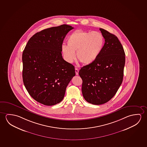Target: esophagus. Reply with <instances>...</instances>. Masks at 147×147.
Returning <instances> with one entry per match:
<instances>
[{
  "label": "esophagus",
  "instance_id": "34e87169",
  "mask_svg": "<svg viewBox=\"0 0 147 147\" xmlns=\"http://www.w3.org/2000/svg\"><path fill=\"white\" fill-rule=\"evenodd\" d=\"M78 72H79L78 69H77V68H75V73H76V75L78 74Z\"/></svg>",
  "mask_w": 147,
  "mask_h": 147
}]
</instances>
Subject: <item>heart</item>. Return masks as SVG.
I'll return each instance as SVG.
<instances>
[{"instance_id":"1","label":"heart","mask_w":147,"mask_h":147,"mask_svg":"<svg viewBox=\"0 0 147 147\" xmlns=\"http://www.w3.org/2000/svg\"><path fill=\"white\" fill-rule=\"evenodd\" d=\"M67 45H63L61 51L65 61L72 63L76 58L82 63L88 65L99 57L104 46V39L100 32L78 30L67 39Z\"/></svg>"}]
</instances>
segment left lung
<instances>
[{"instance_id":"8db88e82","label":"left lung","mask_w":147,"mask_h":147,"mask_svg":"<svg viewBox=\"0 0 147 147\" xmlns=\"http://www.w3.org/2000/svg\"><path fill=\"white\" fill-rule=\"evenodd\" d=\"M105 43L99 57L79 70L82 80V93L86 101L101 105L109 101L122 84L125 54L115 34L100 28Z\"/></svg>"}]
</instances>
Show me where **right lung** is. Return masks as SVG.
Returning a JSON list of instances; mask_svg holds the SVG:
<instances>
[{
	"instance_id": "obj_1",
	"label": "right lung",
	"mask_w": 147,
	"mask_h": 147,
	"mask_svg": "<svg viewBox=\"0 0 147 147\" xmlns=\"http://www.w3.org/2000/svg\"><path fill=\"white\" fill-rule=\"evenodd\" d=\"M73 28L63 24L43 30L30 38L23 50V83L31 97L41 104L61 102L75 75L74 66L63 59L61 52L66 34Z\"/></svg>"
}]
</instances>
